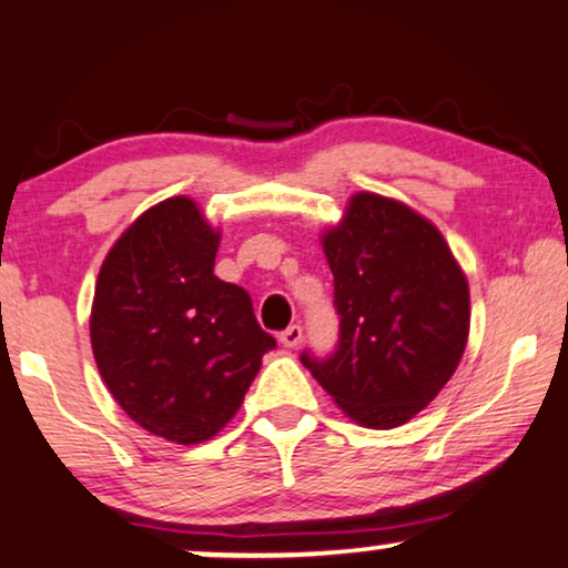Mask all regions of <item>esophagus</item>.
Instances as JSON below:
<instances>
[{
    "mask_svg": "<svg viewBox=\"0 0 568 568\" xmlns=\"http://www.w3.org/2000/svg\"><path fill=\"white\" fill-rule=\"evenodd\" d=\"M301 337H304V329H301L298 325H291L288 329H283V333H280V343H283L285 348H296L301 343Z\"/></svg>",
    "mask_w": 568,
    "mask_h": 568,
    "instance_id": "obj_1",
    "label": "esophagus"
}]
</instances>
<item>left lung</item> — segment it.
<instances>
[{
    "instance_id": "obj_1",
    "label": "left lung",
    "mask_w": 568,
    "mask_h": 568,
    "mask_svg": "<svg viewBox=\"0 0 568 568\" xmlns=\"http://www.w3.org/2000/svg\"><path fill=\"white\" fill-rule=\"evenodd\" d=\"M335 280V354L304 367L358 425H406L443 390L469 337V283L433 222L377 193L322 233Z\"/></svg>"
}]
</instances>
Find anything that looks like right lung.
I'll return each mask as SVG.
<instances>
[{
	"instance_id": "right-lung-1",
	"label": "right lung",
	"mask_w": 568,
	"mask_h": 568,
	"mask_svg": "<svg viewBox=\"0 0 568 568\" xmlns=\"http://www.w3.org/2000/svg\"><path fill=\"white\" fill-rule=\"evenodd\" d=\"M217 246L196 201L164 199L114 241L93 291L99 375L135 425L178 445L217 435L277 346L248 293L214 275Z\"/></svg>"
}]
</instances>
